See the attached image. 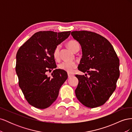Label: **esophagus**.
I'll return each instance as SVG.
<instances>
[{
  "instance_id": "obj_1",
  "label": "esophagus",
  "mask_w": 132,
  "mask_h": 132,
  "mask_svg": "<svg viewBox=\"0 0 132 132\" xmlns=\"http://www.w3.org/2000/svg\"><path fill=\"white\" fill-rule=\"evenodd\" d=\"M68 78H71V77H73V74H70V73H68Z\"/></svg>"
}]
</instances>
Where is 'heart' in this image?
<instances>
[{
  "mask_svg": "<svg viewBox=\"0 0 132 132\" xmlns=\"http://www.w3.org/2000/svg\"><path fill=\"white\" fill-rule=\"evenodd\" d=\"M67 46L69 48L74 52L77 48L79 47V43L75 41H70L67 43ZM59 50L60 46H57L55 48L53 51V57L55 59H58L59 58ZM77 67V64L74 62L71 61H64L59 64V68L60 69L63 70L68 73H71L73 69Z\"/></svg>",
  "mask_w": 132,
  "mask_h": 132,
  "instance_id": "heart-1",
  "label": "heart"
}]
</instances>
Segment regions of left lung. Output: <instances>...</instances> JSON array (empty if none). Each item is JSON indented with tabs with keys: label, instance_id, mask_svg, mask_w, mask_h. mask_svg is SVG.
<instances>
[{
	"label": "left lung",
	"instance_id": "obj_1",
	"mask_svg": "<svg viewBox=\"0 0 132 132\" xmlns=\"http://www.w3.org/2000/svg\"><path fill=\"white\" fill-rule=\"evenodd\" d=\"M71 34L81 47L78 70L89 75H75L79 80L76 96L87 107L100 106L116 87L119 60L111 43L102 36L87 31H73Z\"/></svg>",
	"mask_w": 132,
	"mask_h": 132
}]
</instances>
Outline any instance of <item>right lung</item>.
<instances>
[{
	"mask_svg": "<svg viewBox=\"0 0 132 132\" xmlns=\"http://www.w3.org/2000/svg\"><path fill=\"white\" fill-rule=\"evenodd\" d=\"M71 31L35 33L20 47L16 58L19 85L26 100L39 109L50 107L56 100L61 86L68 78L66 71L55 69L53 51L69 36ZM52 73V77L46 75Z\"/></svg>",
	"mask_w": 132,
	"mask_h": 132,
	"instance_id": "1",
	"label": "right lung"
}]
</instances>
